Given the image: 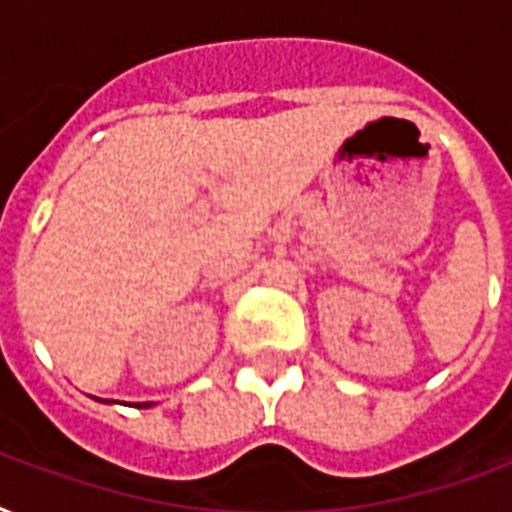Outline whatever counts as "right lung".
<instances>
[{"instance_id": "add662e5", "label": "right lung", "mask_w": 512, "mask_h": 512, "mask_svg": "<svg viewBox=\"0 0 512 512\" xmlns=\"http://www.w3.org/2000/svg\"><path fill=\"white\" fill-rule=\"evenodd\" d=\"M138 406H151V404H138Z\"/></svg>"}]
</instances>
